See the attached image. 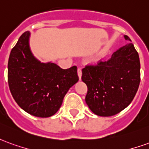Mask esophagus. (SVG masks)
I'll use <instances>...</instances> for the list:
<instances>
[{
	"label": "esophagus",
	"mask_w": 149,
	"mask_h": 149,
	"mask_svg": "<svg viewBox=\"0 0 149 149\" xmlns=\"http://www.w3.org/2000/svg\"><path fill=\"white\" fill-rule=\"evenodd\" d=\"M77 74H78V77H79V78H80V80H81V76H82V69H81V68H77Z\"/></svg>",
	"instance_id": "obj_1"
}]
</instances>
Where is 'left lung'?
Instances as JSON below:
<instances>
[{"label":"left lung","mask_w":149,"mask_h":149,"mask_svg":"<svg viewBox=\"0 0 149 149\" xmlns=\"http://www.w3.org/2000/svg\"><path fill=\"white\" fill-rule=\"evenodd\" d=\"M113 52L108 61L87 65L81 79L87 84L85 101L91 111L100 116H111L125 109L136 93L141 81L139 55L131 39Z\"/></svg>","instance_id":"1"}]
</instances>
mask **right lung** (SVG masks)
Instances as JSON below:
<instances>
[{"mask_svg": "<svg viewBox=\"0 0 149 149\" xmlns=\"http://www.w3.org/2000/svg\"><path fill=\"white\" fill-rule=\"evenodd\" d=\"M29 32L13 48L8 63V87L21 109L37 117H49L61 106L68 89L79 80L77 66L63 69L40 63L29 49Z\"/></svg>", "mask_w": 149, "mask_h": 149, "instance_id": "1", "label": "right lung"}]
</instances>
